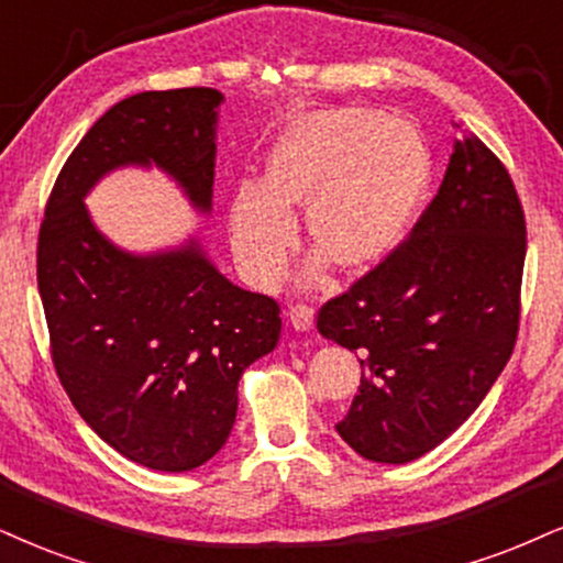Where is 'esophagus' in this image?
Here are the masks:
<instances>
[{
  "instance_id": "esophagus-1",
  "label": "esophagus",
  "mask_w": 563,
  "mask_h": 563,
  "mask_svg": "<svg viewBox=\"0 0 563 563\" xmlns=\"http://www.w3.org/2000/svg\"><path fill=\"white\" fill-rule=\"evenodd\" d=\"M287 318L292 321L297 331H308L316 321V310L310 308V305H289Z\"/></svg>"
}]
</instances>
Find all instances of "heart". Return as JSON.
<instances>
[{"instance_id": "obj_1", "label": "heart", "mask_w": 563, "mask_h": 563, "mask_svg": "<svg viewBox=\"0 0 563 563\" xmlns=\"http://www.w3.org/2000/svg\"><path fill=\"white\" fill-rule=\"evenodd\" d=\"M428 183V154L409 124L373 109H336L297 124L271 151L266 185L245 183L229 206L232 247L247 276L271 284L297 242L289 206H308L316 247L360 271L405 238Z\"/></svg>"}]
</instances>
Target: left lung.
<instances>
[{
    "mask_svg": "<svg viewBox=\"0 0 563 563\" xmlns=\"http://www.w3.org/2000/svg\"><path fill=\"white\" fill-rule=\"evenodd\" d=\"M525 253L509 172L464 133L412 232L318 310V331L363 367L336 422L360 456L412 462L475 412L515 352Z\"/></svg>",
    "mask_w": 563,
    "mask_h": 563,
    "instance_id": "left-lung-1",
    "label": "left lung"
}]
</instances>
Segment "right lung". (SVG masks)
<instances>
[{
  "label": "right lung",
  "instance_id": "obj_1",
  "mask_svg": "<svg viewBox=\"0 0 563 563\" xmlns=\"http://www.w3.org/2000/svg\"><path fill=\"white\" fill-rule=\"evenodd\" d=\"M221 101L213 88H175L114 103L62 166L38 229V292L62 388L109 446L162 473L196 470L224 446L242 371L282 336L279 302L234 287L196 240L124 253L82 198L117 166L156 164L211 211Z\"/></svg>",
  "mask_w": 563,
  "mask_h": 563
}]
</instances>
